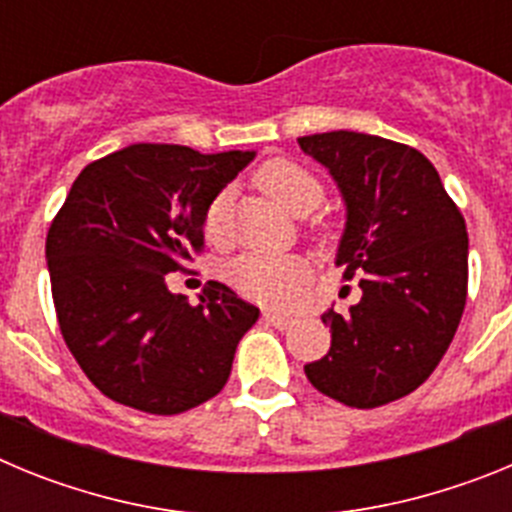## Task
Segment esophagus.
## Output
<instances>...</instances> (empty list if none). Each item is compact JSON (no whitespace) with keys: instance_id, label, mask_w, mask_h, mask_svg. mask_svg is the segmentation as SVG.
Wrapping results in <instances>:
<instances>
[{"instance_id":"34e87169","label":"esophagus","mask_w":512,"mask_h":512,"mask_svg":"<svg viewBox=\"0 0 512 512\" xmlns=\"http://www.w3.org/2000/svg\"><path fill=\"white\" fill-rule=\"evenodd\" d=\"M264 318H266V323H271L274 328H282V330L289 328V325H295V318H292V315H284V312L266 310Z\"/></svg>"}]
</instances>
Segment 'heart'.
I'll return each mask as SVG.
<instances>
[{
  "label": "heart",
  "instance_id": "1",
  "mask_svg": "<svg viewBox=\"0 0 512 512\" xmlns=\"http://www.w3.org/2000/svg\"><path fill=\"white\" fill-rule=\"evenodd\" d=\"M256 187L292 215H307L323 200L318 176L292 158H271L256 171ZM225 215V197H215L207 207L205 228L215 235ZM230 282L246 297L259 302H287L310 282V266L300 256H274V253H246L230 264Z\"/></svg>",
  "mask_w": 512,
  "mask_h": 512
}]
</instances>
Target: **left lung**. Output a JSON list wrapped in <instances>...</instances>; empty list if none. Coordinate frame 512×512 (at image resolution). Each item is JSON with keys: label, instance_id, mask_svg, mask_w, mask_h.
Wrapping results in <instances>:
<instances>
[{"label": "left lung", "instance_id": "obj_1", "mask_svg": "<svg viewBox=\"0 0 512 512\" xmlns=\"http://www.w3.org/2000/svg\"><path fill=\"white\" fill-rule=\"evenodd\" d=\"M346 205L336 264L359 274L361 300L330 307V351L305 364L315 390L348 408H379L418 390L443 359L467 305L469 238L420 151L379 135H302Z\"/></svg>", "mask_w": 512, "mask_h": 512}]
</instances>
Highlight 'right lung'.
<instances>
[{
    "label": "right lung",
    "instance_id": "add662e5",
    "mask_svg": "<svg viewBox=\"0 0 512 512\" xmlns=\"http://www.w3.org/2000/svg\"><path fill=\"white\" fill-rule=\"evenodd\" d=\"M253 156L135 143L71 184L45 238L53 305L63 341L110 400L176 415L228 382L259 307L220 282L192 307L166 274L200 251L207 207Z\"/></svg>",
    "mask_w": 512,
    "mask_h": 512
}]
</instances>
